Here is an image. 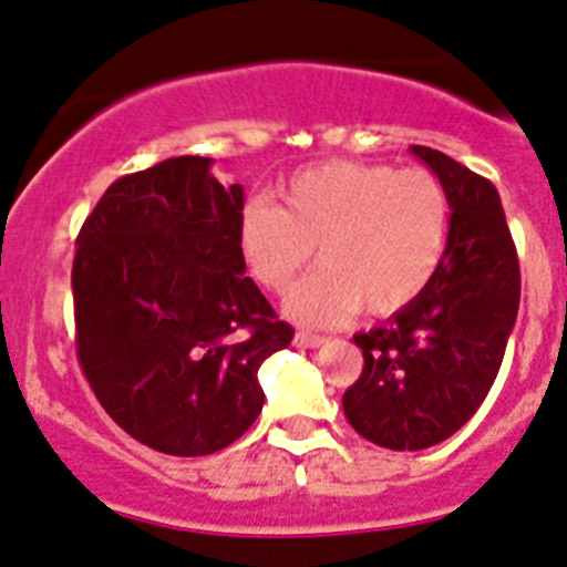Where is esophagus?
Returning <instances> with one entry per match:
<instances>
[{"instance_id":"obj_1","label":"esophagus","mask_w":567,"mask_h":567,"mask_svg":"<svg viewBox=\"0 0 567 567\" xmlns=\"http://www.w3.org/2000/svg\"><path fill=\"white\" fill-rule=\"evenodd\" d=\"M293 342H297V348H319V344H324V342H328V339L317 337V333L299 331L297 337H293Z\"/></svg>"}]
</instances>
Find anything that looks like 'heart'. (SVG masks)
Wrapping results in <instances>:
<instances>
[{
  "mask_svg": "<svg viewBox=\"0 0 567 567\" xmlns=\"http://www.w3.org/2000/svg\"><path fill=\"white\" fill-rule=\"evenodd\" d=\"M447 234L451 205L436 176L371 162L305 167L285 185L282 208L254 199L236 223L245 268L270 293H285L317 248L322 268L285 299V313L308 328L416 302L445 259Z\"/></svg>",
  "mask_w": 567,
  "mask_h": 567,
  "instance_id": "obj_1",
  "label": "heart"
}]
</instances>
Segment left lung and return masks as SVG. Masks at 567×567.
<instances>
[{
    "label": "left lung",
    "instance_id": "obj_1",
    "mask_svg": "<svg viewBox=\"0 0 567 567\" xmlns=\"http://www.w3.org/2000/svg\"><path fill=\"white\" fill-rule=\"evenodd\" d=\"M411 154L447 194L445 259L416 302L353 337L365 365L342 396L353 431L391 451L440 445L474 416L519 311V259L494 185L433 147Z\"/></svg>",
    "mask_w": 567,
    "mask_h": 567
}]
</instances>
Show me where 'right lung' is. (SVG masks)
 Listing matches in <instances>:
<instances>
[{
	"instance_id": "obj_1",
	"label": "right lung",
	"mask_w": 567,
	"mask_h": 567,
	"mask_svg": "<svg viewBox=\"0 0 567 567\" xmlns=\"http://www.w3.org/2000/svg\"><path fill=\"white\" fill-rule=\"evenodd\" d=\"M210 165L174 156L116 179L73 256L82 371L122 431L171 456L239 440L262 413L259 365L293 339L245 277L243 185Z\"/></svg>"
}]
</instances>
